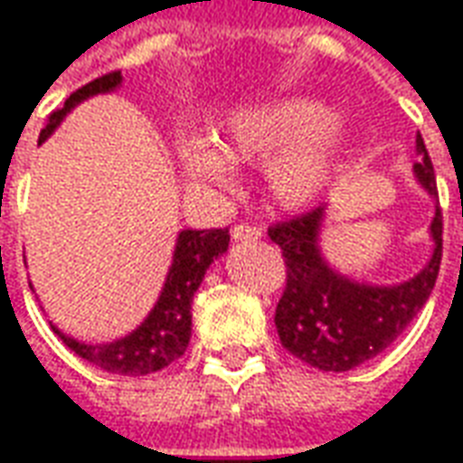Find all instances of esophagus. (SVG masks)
Wrapping results in <instances>:
<instances>
[{"label": "esophagus", "mask_w": 463, "mask_h": 463, "mask_svg": "<svg viewBox=\"0 0 463 463\" xmlns=\"http://www.w3.org/2000/svg\"><path fill=\"white\" fill-rule=\"evenodd\" d=\"M232 239L234 241H257V239H262V229L254 224H237L232 229Z\"/></svg>", "instance_id": "esophagus-1"}]
</instances>
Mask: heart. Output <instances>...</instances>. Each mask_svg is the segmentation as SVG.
<instances>
[{
	"label": "heart",
	"mask_w": 463,
	"mask_h": 463,
	"mask_svg": "<svg viewBox=\"0 0 463 463\" xmlns=\"http://www.w3.org/2000/svg\"><path fill=\"white\" fill-rule=\"evenodd\" d=\"M350 130L333 110L312 98H285L241 108L226 120L222 151L212 140L184 136L176 143L178 165L196 186H222L232 176L229 161L274 156L267 165V191L277 206L302 209L317 199L335 176Z\"/></svg>",
	"instance_id": "1"
}]
</instances>
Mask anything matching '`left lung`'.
Masks as SVG:
<instances>
[{"label":"left lung","instance_id":"obj_1","mask_svg":"<svg viewBox=\"0 0 463 463\" xmlns=\"http://www.w3.org/2000/svg\"><path fill=\"white\" fill-rule=\"evenodd\" d=\"M423 156L413 165L420 186L439 199L426 143L416 136ZM325 206L269 226L287 264V287L277 302L274 325L279 343L312 368L345 373L375 358L403 333L431 295L441 267V209L431 222L433 254L419 274L398 285H365L335 272L320 251Z\"/></svg>","mask_w":463,"mask_h":463}]
</instances>
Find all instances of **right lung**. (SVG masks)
I'll return each mask as SVG.
<instances>
[{"label": "right lung", "instance_id": "right-lung-1", "mask_svg": "<svg viewBox=\"0 0 463 463\" xmlns=\"http://www.w3.org/2000/svg\"><path fill=\"white\" fill-rule=\"evenodd\" d=\"M120 82H123V75L116 70V72H108L103 78L92 80L72 92L65 105L50 116L47 126L40 133V143L52 136V130L62 123V118L75 105L98 92L116 90ZM226 250H229V229H201V232L184 229L176 239L174 262L168 267L158 302L153 305L148 317L120 340L90 345V343H82V340L60 333L55 325H52V330L75 355L92 363L100 371L118 373V375H148V373L161 371L186 353L191 340L194 292L199 289L201 279L213 260L222 257Z\"/></svg>", "mask_w": 463, "mask_h": 463}]
</instances>
